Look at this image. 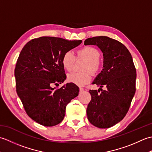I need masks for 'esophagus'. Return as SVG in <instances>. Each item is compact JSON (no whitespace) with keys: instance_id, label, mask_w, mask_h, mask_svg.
Masks as SVG:
<instances>
[{"instance_id":"obj_1","label":"esophagus","mask_w":152,"mask_h":152,"mask_svg":"<svg viewBox=\"0 0 152 152\" xmlns=\"http://www.w3.org/2000/svg\"><path fill=\"white\" fill-rule=\"evenodd\" d=\"M83 91H84V89L82 88H80V93L83 92Z\"/></svg>"}]
</instances>
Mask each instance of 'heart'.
Wrapping results in <instances>:
<instances>
[{"instance_id": "b5f03b06", "label": "heart", "mask_w": 152, "mask_h": 152, "mask_svg": "<svg viewBox=\"0 0 152 152\" xmlns=\"http://www.w3.org/2000/svg\"><path fill=\"white\" fill-rule=\"evenodd\" d=\"M78 57L83 58L87 61L83 68L84 72H72L67 75V80L70 83L80 86H84L91 80V72L93 74H96L101 70V62L100 60L101 53L93 46H85L78 51ZM76 61V56L71 51H67L63 54L61 63L64 69L67 71L72 70ZM90 72H89V71Z\"/></svg>"}]
</instances>
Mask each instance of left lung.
Wrapping results in <instances>:
<instances>
[{
  "label": "left lung",
  "instance_id": "left-lung-1",
  "mask_svg": "<svg viewBox=\"0 0 152 152\" xmlns=\"http://www.w3.org/2000/svg\"><path fill=\"white\" fill-rule=\"evenodd\" d=\"M84 44L96 45L104 57L102 70L93 82L100 88L89 91L91 100L87 108L88 119L96 127H111L124 118L136 91L133 58L124 44L108 37L89 38Z\"/></svg>",
  "mask_w": 152,
  "mask_h": 152
}]
</instances>
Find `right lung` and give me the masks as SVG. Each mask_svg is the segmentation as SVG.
Returning a JSON list of instances; mask_svg holds the SVG:
<instances>
[{
  "label": "right lung",
  "mask_w": 152,
  "mask_h": 152,
  "mask_svg": "<svg viewBox=\"0 0 152 152\" xmlns=\"http://www.w3.org/2000/svg\"><path fill=\"white\" fill-rule=\"evenodd\" d=\"M82 42L42 37L22 49L14 70L16 91L27 114L38 124L46 127L60 124L66 105L78 95L79 88L74 83L59 89L52 86L66 78L61 63L63 54Z\"/></svg>",
  "instance_id": "right-lung-1"
}]
</instances>
